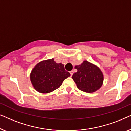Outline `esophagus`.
<instances>
[{
  "instance_id": "esophagus-1",
  "label": "esophagus",
  "mask_w": 131,
  "mask_h": 131,
  "mask_svg": "<svg viewBox=\"0 0 131 131\" xmlns=\"http://www.w3.org/2000/svg\"><path fill=\"white\" fill-rule=\"evenodd\" d=\"M70 73L71 76H72L73 74V73H74V71H70Z\"/></svg>"
}]
</instances>
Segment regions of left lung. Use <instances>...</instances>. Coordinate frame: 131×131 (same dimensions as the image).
Instances as JSON below:
<instances>
[{"mask_svg": "<svg viewBox=\"0 0 131 131\" xmlns=\"http://www.w3.org/2000/svg\"><path fill=\"white\" fill-rule=\"evenodd\" d=\"M78 70L72 76V79L80 91L85 92H94L103 85L104 76L99 67L87 61L80 65L75 66Z\"/></svg>", "mask_w": 131, "mask_h": 131, "instance_id": "1", "label": "left lung"}]
</instances>
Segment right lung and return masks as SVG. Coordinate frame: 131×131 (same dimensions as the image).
Segmentation results:
<instances>
[{
  "mask_svg": "<svg viewBox=\"0 0 131 131\" xmlns=\"http://www.w3.org/2000/svg\"><path fill=\"white\" fill-rule=\"evenodd\" d=\"M70 76L63 64L56 63L52 58L39 62L32 70L30 80L36 90L46 94L60 88Z\"/></svg>",
  "mask_w": 131,
  "mask_h": 131,
  "instance_id": "right-lung-1",
  "label": "right lung"
}]
</instances>
